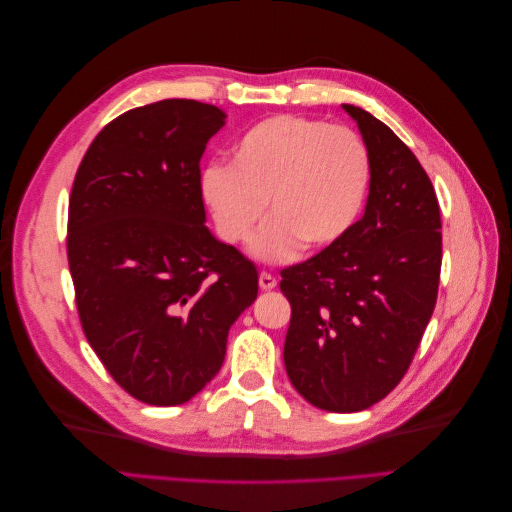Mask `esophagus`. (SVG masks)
<instances>
[{
    "mask_svg": "<svg viewBox=\"0 0 512 512\" xmlns=\"http://www.w3.org/2000/svg\"><path fill=\"white\" fill-rule=\"evenodd\" d=\"M258 284H260L262 290H273V288L277 286V280H275V277H273L271 273L262 271V273L258 275Z\"/></svg>",
    "mask_w": 512,
    "mask_h": 512,
    "instance_id": "34e87169",
    "label": "esophagus"
}]
</instances>
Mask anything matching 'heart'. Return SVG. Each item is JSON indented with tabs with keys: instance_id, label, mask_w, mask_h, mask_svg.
Listing matches in <instances>:
<instances>
[{
	"instance_id": "heart-1",
	"label": "heart",
	"mask_w": 512,
	"mask_h": 512,
	"mask_svg": "<svg viewBox=\"0 0 512 512\" xmlns=\"http://www.w3.org/2000/svg\"><path fill=\"white\" fill-rule=\"evenodd\" d=\"M371 162L363 138L342 126L294 115L256 123L232 147L230 166L209 164L200 194L218 235L245 243L269 213L250 252L286 262L305 245L324 252L359 222Z\"/></svg>"
}]
</instances>
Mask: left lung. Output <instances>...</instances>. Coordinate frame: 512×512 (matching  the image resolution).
I'll return each mask as SVG.
<instances>
[{
	"instance_id": "left-lung-1",
	"label": "left lung",
	"mask_w": 512,
	"mask_h": 512,
	"mask_svg": "<svg viewBox=\"0 0 512 512\" xmlns=\"http://www.w3.org/2000/svg\"><path fill=\"white\" fill-rule=\"evenodd\" d=\"M369 151L363 218L346 239L282 271L292 316L286 374L309 404L361 412L404 378L433 314L442 224L433 185L399 136L342 104Z\"/></svg>"
}]
</instances>
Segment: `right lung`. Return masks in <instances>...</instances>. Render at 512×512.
I'll return each instance as SVG.
<instances>
[{"label": "right lung", "mask_w": 512, "mask_h": 512, "mask_svg": "<svg viewBox=\"0 0 512 512\" xmlns=\"http://www.w3.org/2000/svg\"><path fill=\"white\" fill-rule=\"evenodd\" d=\"M218 106L162 100L94 138L68 207V265L89 346L123 391L179 406L218 374L258 271L205 226L200 158Z\"/></svg>", "instance_id": "right-lung-1"}]
</instances>
